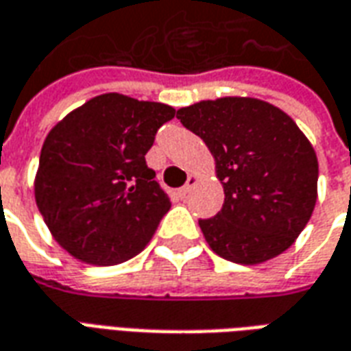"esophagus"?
I'll use <instances>...</instances> for the list:
<instances>
[{"mask_svg": "<svg viewBox=\"0 0 351 351\" xmlns=\"http://www.w3.org/2000/svg\"><path fill=\"white\" fill-rule=\"evenodd\" d=\"M199 182V176L195 175H190V178H188V182L184 184V188H182V193H190L191 188L195 186V184Z\"/></svg>", "mask_w": 351, "mask_h": 351, "instance_id": "esophagus-1", "label": "esophagus"}]
</instances>
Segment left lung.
I'll return each instance as SVG.
<instances>
[{"label":"left lung","mask_w":351,"mask_h":351,"mask_svg":"<svg viewBox=\"0 0 351 351\" xmlns=\"http://www.w3.org/2000/svg\"><path fill=\"white\" fill-rule=\"evenodd\" d=\"M184 128L203 138L223 186V206L199 228L214 254L259 265L301 235L317 199L314 146L282 108L228 95L178 108Z\"/></svg>","instance_id":"1"}]
</instances>
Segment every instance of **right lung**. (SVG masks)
<instances>
[{
  "mask_svg": "<svg viewBox=\"0 0 351 351\" xmlns=\"http://www.w3.org/2000/svg\"><path fill=\"white\" fill-rule=\"evenodd\" d=\"M175 114L165 103L101 93L49 131L35 173V203L69 256L116 265L152 241L171 201L145 156L156 131Z\"/></svg>",
  "mask_w": 351,
  "mask_h": 351,
  "instance_id": "1",
  "label": "right lung"
}]
</instances>
